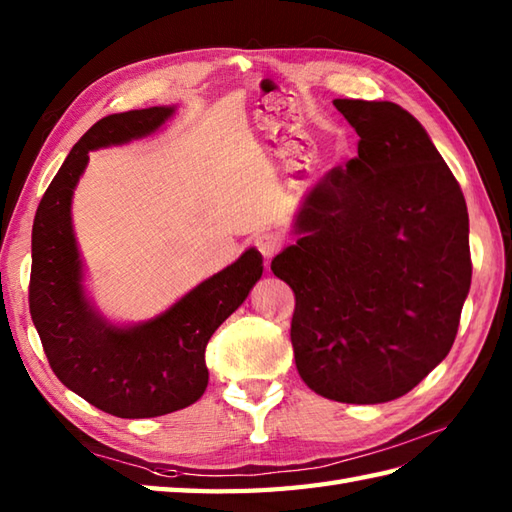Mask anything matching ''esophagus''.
Masks as SVG:
<instances>
[{"label":"esophagus","instance_id":"34e87169","mask_svg":"<svg viewBox=\"0 0 512 512\" xmlns=\"http://www.w3.org/2000/svg\"><path fill=\"white\" fill-rule=\"evenodd\" d=\"M255 246H257L259 253H262L266 259H270V257L279 253L281 239H279V235H275V233H259V235L255 237Z\"/></svg>","mask_w":512,"mask_h":512}]
</instances>
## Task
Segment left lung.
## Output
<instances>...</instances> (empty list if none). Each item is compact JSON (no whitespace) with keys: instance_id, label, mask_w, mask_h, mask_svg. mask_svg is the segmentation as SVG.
<instances>
[{"instance_id":"8db88e82","label":"left lung","mask_w":512,"mask_h":512,"mask_svg":"<svg viewBox=\"0 0 512 512\" xmlns=\"http://www.w3.org/2000/svg\"><path fill=\"white\" fill-rule=\"evenodd\" d=\"M358 156L314 184L297 244L273 259L295 292L290 341L319 396H405L449 354L471 288L469 213L424 127L389 101L334 99Z\"/></svg>"}]
</instances>
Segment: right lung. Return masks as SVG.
Wrapping results in <instances>:
<instances>
[{
    "mask_svg": "<svg viewBox=\"0 0 512 512\" xmlns=\"http://www.w3.org/2000/svg\"><path fill=\"white\" fill-rule=\"evenodd\" d=\"M173 112V107H147L94 123L43 193L32 224L28 301L43 352L65 387L118 418L165 416L204 394L206 343L242 306L264 270L262 255L248 248L169 310L138 325L110 323L85 297L70 209L88 151L143 138Z\"/></svg>",
    "mask_w": 512,
    "mask_h": 512,
    "instance_id": "obj_1",
    "label": "right lung"
}]
</instances>
